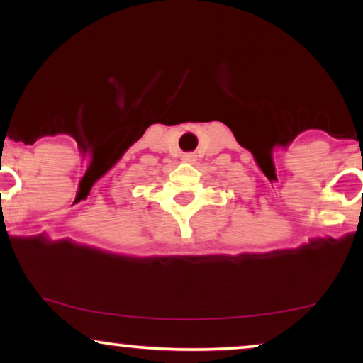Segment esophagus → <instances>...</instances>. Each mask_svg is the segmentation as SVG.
<instances>
[{
	"label": "esophagus",
	"instance_id": "esophagus-1",
	"mask_svg": "<svg viewBox=\"0 0 363 363\" xmlns=\"http://www.w3.org/2000/svg\"><path fill=\"white\" fill-rule=\"evenodd\" d=\"M194 158H196L194 153H186V155L182 157V160H186V162H194Z\"/></svg>",
	"mask_w": 363,
	"mask_h": 363
}]
</instances>
